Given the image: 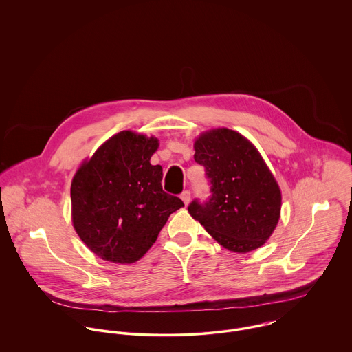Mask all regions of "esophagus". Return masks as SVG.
Segmentation results:
<instances>
[{"label": "esophagus", "instance_id": "obj_1", "mask_svg": "<svg viewBox=\"0 0 352 352\" xmlns=\"http://www.w3.org/2000/svg\"><path fill=\"white\" fill-rule=\"evenodd\" d=\"M190 192L189 190H185L182 195H181V198H182V201H184V204L188 206L189 205V202H190Z\"/></svg>", "mask_w": 352, "mask_h": 352}]
</instances>
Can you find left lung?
<instances>
[{
    "label": "left lung",
    "mask_w": 352,
    "mask_h": 352,
    "mask_svg": "<svg viewBox=\"0 0 352 352\" xmlns=\"http://www.w3.org/2000/svg\"><path fill=\"white\" fill-rule=\"evenodd\" d=\"M195 150L210 195L195 198L189 213L230 251L245 254L261 247L279 220L280 190L258 150L227 128L201 135Z\"/></svg>",
    "instance_id": "obj_1"
}]
</instances>
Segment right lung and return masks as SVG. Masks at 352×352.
I'll use <instances>...</instances> for the list:
<instances>
[{"label":"right lung","mask_w":352,"mask_h":352,"mask_svg":"<svg viewBox=\"0 0 352 352\" xmlns=\"http://www.w3.org/2000/svg\"><path fill=\"white\" fill-rule=\"evenodd\" d=\"M157 146L155 138L122 131L83 163L73 179L74 228L104 261H139L168 216L184 206L181 198L163 192V170L150 163Z\"/></svg>","instance_id":"right-lung-1"}]
</instances>
